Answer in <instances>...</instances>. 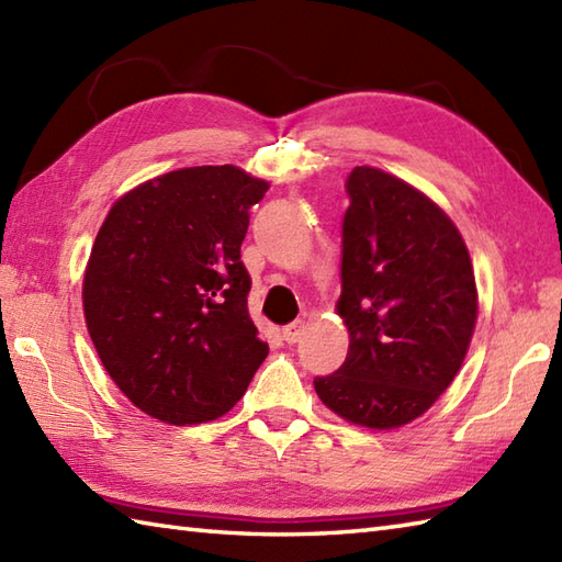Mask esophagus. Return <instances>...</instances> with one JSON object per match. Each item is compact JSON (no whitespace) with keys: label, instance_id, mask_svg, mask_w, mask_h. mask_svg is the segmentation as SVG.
I'll return each instance as SVG.
<instances>
[{"label":"esophagus","instance_id":"esophagus-1","mask_svg":"<svg viewBox=\"0 0 562 562\" xmlns=\"http://www.w3.org/2000/svg\"><path fill=\"white\" fill-rule=\"evenodd\" d=\"M302 336H304V321H294V324H290V326H284V328H282V338L288 340L290 345L300 342V340H302Z\"/></svg>","mask_w":562,"mask_h":562}]
</instances>
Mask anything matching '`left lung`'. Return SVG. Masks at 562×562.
<instances>
[{"label":"left lung","mask_w":562,"mask_h":562,"mask_svg":"<svg viewBox=\"0 0 562 562\" xmlns=\"http://www.w3.org/2000/svg\"><path fill=\"white\" fill-rule=\"evenodd\" d=\"M345 190L338 314L350 350L314 389L345 420L393 429L459 372L479 316L473 266L453 222L401 178L355 166Z\"/></svg>","instance_id":"1"}]
</instances>
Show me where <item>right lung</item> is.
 <instances>
[{
	"label": "right lung",
	"instance_id": "add662e5",
	"mask_svg": "<svg viewBox=\"0 0 562 562\" xmlns=\"http://www.w3.org/2000/svg\"><path fill=\"white\" fill-rule=\"evenodd\" d=\"M268 188L229 164L164 173L117 200L93 241L81 292L93 348L161 423L217 420L268 357L241 260Z\"/></svg>",
	"mask_w": 562,
	"mask_h": 562
}]
</instances>
